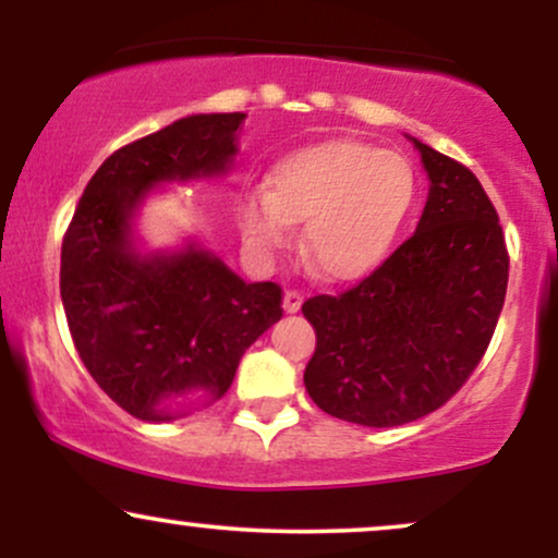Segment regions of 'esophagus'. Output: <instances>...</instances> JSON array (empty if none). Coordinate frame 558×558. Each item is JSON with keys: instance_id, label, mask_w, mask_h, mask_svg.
I'll return each mask as SVG.
<instances>
[{"instance_id": "esophagus-1", "label": "esophagus", "mask_w": 558, "mask_h": 558, "mask_svg": "<svg viewBox=\"0 0 558 558\" xmlns=\"http://www.w3.org/2000/svg\"><path fill=\"white\" fill-rule=\"evenodd\" d=\"M301 301H304V293L296 291V288H288V291L283 293V310L288 312V315H296V312L301 310Z\"/></svg>"}]
</instances>
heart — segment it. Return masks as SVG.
Returning a JSON list of instances; mask_svg holds the SVG:
<instances>
[{"label":"heart","mask_w":558,"mask_h":558,"mask_svg":"<svg viewBox=\"0 0 558 558\" xmlns=\"http://www.w3.org/2000/svg\"><path fill=\"white\" fill-rule=\"evenodd\" d=\"M417 202V172L399 151L356 138H332L280 157L267 189L239 198L243 241L262 259L301 248L330 280H354L388 257Z\"/></svg>","instance_id":"obj_1"}]
</instances>
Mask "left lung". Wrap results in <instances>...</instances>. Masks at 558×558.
<instances>
[{"instance_id": "8db88e82", "label": "left lung", "mask_w": 558, "mask_h": 558, "mask_svg": "<svg viewBox=\"0 0 558 558\" xmlns=\"http://www.w3.org/2000/svg\"><path fill=\"white\" fill-rule=\"evenodd\" d=\"M412 141L430 178L412 239L360 286L301 306L317 332L306 393L364 427L444 407L483 360L509 283L504 230L475 172Z\"/></svg>"}]
</instances>
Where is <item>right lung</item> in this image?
<instances>
[{
  "label": "right lung",
  "instance_id": "obj_1",
  "mask_svg": "<svg viewBox=\"0 0 558 558\" xmlns=\"http://www.w3.org/2000/svg\"><path fill=\"white\" fill-rule=\"evenodd\" d=\"M243 112L191 114L101 162L62 239L60 293L81 362L96 386L144 422L213 403L243 351L283 317L275 283H243L189 243L138 254L133 215L159 183L230 170Z\"/></svg>",
  "mask_w": 558,
  "mask_h": 558
}]
</instances>
